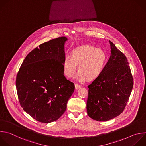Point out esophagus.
Returning a JSON list of instances; mask_svg holds the SVG:
<instances>
[{"mask_svg":"<svg viewBox=\"0 0 146 146\" xmlns=\"http://www.w3.org/2000/svg\"><path fill=\"white\" fill-rule=\"evenodd\" d=\"M81 87V85H79V84H75V88H76V89H78L80 88Z\"/></svg>","mask_w":146,"mask_h":146,"instance_id":"34e87169","label":"esophagus"}]
</instances>
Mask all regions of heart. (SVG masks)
<instances>
[{
	"instance_id": "obj_1",
	"label": "heart",
	"mask_w": 146,
	"mask_h": 146,
	"mask_svg": "<svg viewBox=\"0 0 146 146\" xmlns=\"http://www.w3.org/2000/svg\"><path fill=\"white\" fill-rule=\"evenodd\" d=\"M107 57L100 49L92 46L86 45L77 47L66 56L62 62L64 74L72 77L76 73L78 66V79L80 81H93L103 72Z\"/></svg>"
}]
</instances>
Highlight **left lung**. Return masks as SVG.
Here are the masks:
<instances>
[{"instance_id":"left-lung-1","label":"left lung","mask_w":146,"mask_h":146,"mask_svg":"<svg viewBox=\"0 0 146 146\" xmlns=\"http://www.w3.org/2000/svg\"><path fill=\"white\" fill-rule=\"evenodd\" d=\"M110 42L111 57L103 73L88 86L87 113L90 118L99 121L113 119L123 112L133 85L127 57Z\"/></svg>"}]
</instances>
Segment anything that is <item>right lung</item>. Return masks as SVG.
<instances>
[{
	"instance_id": "obj_1",
	"label": "right lung",
	"mask_w": 146,
	"mask_h": 146,
	"mask_svg": "<svg viewBox=\"0 0 146 146\" xmlns=\"http://www.w3.org/2000/svg\"><path fill=\"white\" fill-rule=\"evenodd\" d=\"M67 39L59 37L34 48L17 75V92L21 107L41 123L58 120L65 112L74 90V84L64 75V43Z\"/></svg>"
}]
</instances>
